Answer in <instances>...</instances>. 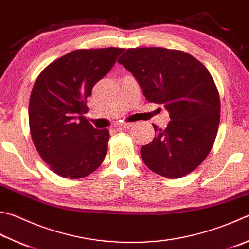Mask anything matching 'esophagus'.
Masks as SVG:
<instances>
[{"label":"esophagus","instance_id":"1","mask_svg":"<svg viewBox=\"0 0 249 249\" xmlns=\"http://www.w3.org/2000/svg\"><path fill=\"white\" fill-rule=\"evenodd\" d=\"M133 124L132 123H124V124H120V128H123V129H129L131 125H132Z\"/></svg>","mask_w":249,"mask_h":249}]
</instances>
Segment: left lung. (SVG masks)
Here are the masks:
<instances>
[{
  "mask_svg": "<svg viewBox=\"0 0 249 249\" xmlns=\"http://www.w3.org/2000/svg\"><path fill=\"white\" fill-rule=\"evenodd\" d=\"M118 63L171 119L166 129L153 124L154 140L141 148L145 165L168 179L193 171L212 149L220 121L219 93L208 69L185 52L163 48L129 49Z\"/></svg>",
  "mask_w": 249,
  "mask_h": 249,
  "instance_id": "1",
  "label": "left lung"
}]
</instances>
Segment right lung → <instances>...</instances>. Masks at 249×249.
<instances>
[{"label":"right lung","mask_w":249,"mask_h":249,"mask_svg":"<svg viewBox=\"0 0 249 249\" xmlns=\"http://www.w3.org/2000/svg\"><path fill=\"white\" fill-rule=\"evenodd\" d=\"M124 49L77 50L50 64L36 78L29 102L32 141L58 176L81 179L101 166L109 132L84 115L94 84L105 77Z\"/></svg>","instance_id":"1"}]
</instances>
